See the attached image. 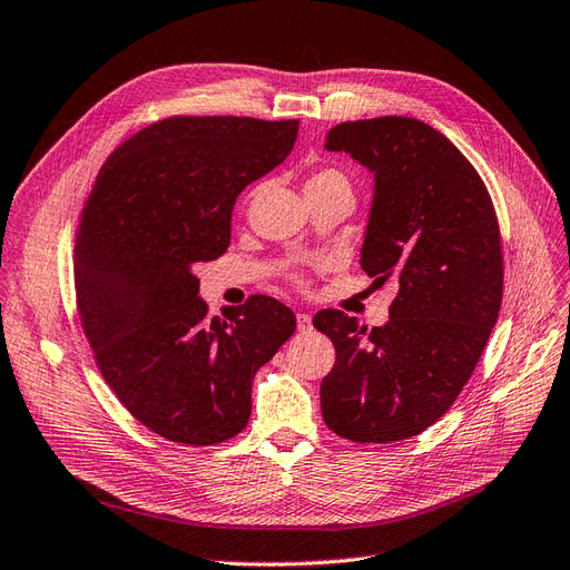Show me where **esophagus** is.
<instances>
[{
    "instance_id": "obj_1",
    "label": "esophagus",
    "mask_w": 570,
    "mask_h": 570,
    "mask_svg": "<svg viewBox=\"0 0 570 570\" xmlns=\"http://www.w3.org/2000/svg\"><path fill=\"white\" fill-rule=\"evenodd\" d=\"M295 321H298V331L301 333H309L312 331V316L309 314H305V312L295 314Z\"/></svg>"
}]
</instances>
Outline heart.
I'll list each match as a JSON object with an SVG mask.
<instances>
[{
	"mask_svg": "<svg viewBox=\"0 0 570 570\" xmlns=\"http://www.w3.org/2000/svg\"><path fill=\"white\" fill-rule=\"evenodd\" d=\"M328 179H342V175H340V171H335V169H321V171H316V175H314L307 184H314V181H328Z\"/></svg>",
	"mask_w": 570,
	"mask_h": 570,
	"instance_id": "b5f03b06",
	"label": "heart"
}]
</instances>
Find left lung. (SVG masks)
<instances>
[{
    "label": "left lung",
    "mask_w": 570,
    "mask_h": 570,
    "mask_svg": "<svg viewBox=\"0 0 570 570\" xmlns=\"http://www.w3.org/2000/svg\"><path fill=\"white\" fill-rule=\"evenodd\" d=\"M375 175L361 267L399 282L384 326L324 309L314 326L335 344L321 382L326 426L352 442H399L452 407L497 326L501 230L478 169L407 116L350 120L326 137Z\"/></svg>",
    "instance_id": "left-lung-1"
}]
</instances>
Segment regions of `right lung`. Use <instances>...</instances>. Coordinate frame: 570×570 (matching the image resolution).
Here are the masks:
<instances>
[{"instance_id": "right-lung-1", "label": "right lung", "mask_w": 570, "mask_h": 570, "mask_svg": "<svg viewBox=\"0 0 570 570\" xmlns=\"http://www.w3.org/2000/svg\"><path fill=\"white\" fill-rule=\"evenodd\" d=\"M295 137L298 120L171 116L122 141L88 195L73 246L83 333L118 401L171 442L237 435L258 367L295 331L267 295L209 316L193 275L226 254L237 195Z\"/></svg>"}]
</instances>
